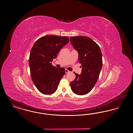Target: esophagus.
Here are the masks:
<instances>
[{
	"instance_id": "1",
	"label": "esophagus",
	"mask_w": 133,
	"mask_h": 133,
	"mask_svg": "<svg viewBox=\"0 0 133 133\" xmlns=\"http://www.w3.org/2000/svg\"><path fill=\"white\" fill-rule=\"evenodd\" d=\"M65 72H66V73H69L70 71L67 69H66L65 70Z\"/></svg>"
}]
</instances>
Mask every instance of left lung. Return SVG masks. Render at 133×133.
Returning a JSON list of instances; mask_svg holds the SVG:
<instances>
[{
	"instance_id": "1",
	"label": "left lung",
	"mask_w": 133,
	"mask_h": 133,
	"mask_svg": "<svg viewBox=\"0 0 133 133\" xmlns=\"http://www.w3.org/2000/svg\"><path fill=\"white\" fill-rule=\"evenodd\" d=\"M70 41L78 53L82 68L80 75L74 73L76 78L70 83L71 88L77 95H85L91 91L99 78L102 67L101 51L99 46L88 37H71Z\"/></svg>"
}]
</instances>
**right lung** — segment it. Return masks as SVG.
<instances>
[{"label": "right lung", "mask_w": 133, "mask_h": 133, "mask_svg": "<svg viewBox=\"0 0 133 133\" xmlns=\"http://www.w3.org/2000/svg\"><path fill=\"white\" fill-rule=\"evenodd\" d=\"M69 41V38L66 36L46 35L33 45L29 58L30 74L33 82L41 93L50 95L57 90L65 69L56 68L51 62Z\"/></svg>", "instance_id": "obj_1"}]
</instances>
